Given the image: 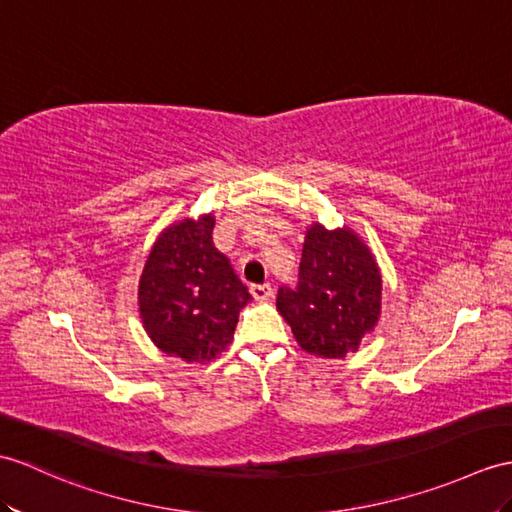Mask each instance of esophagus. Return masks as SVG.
Listing matches in <instances>:
<instances>
[{
  "label": "esophagus",
  "mask_w": 512,
  "mask_h": 512,
  "mask_svg": "<svg viewBox=\"0 0 512 512\" xmlns=\"http://www.w3.org/2000/svg\"><path fill=\"white\" fill-rule=\"evenodd\" d=\"M248 290H251V294H253V299H255V301H266L268 296L272 294V288H270L268 283H253L251 288H248Z\"/></svg>",
  "instance_id": "esophagus-1"
}]
</instances>
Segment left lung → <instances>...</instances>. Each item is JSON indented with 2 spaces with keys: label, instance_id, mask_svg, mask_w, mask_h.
<instances>
[{
  "label": "left lung",
  "instance_id": "1",
  "mask_svg": "<svg viewBox=\"0 0 512 512\" xmlns=\"http://www.w3.org/2000/svg\"><path fill=\"white\" fill-rule=\"evenodd\" d=\"M277 310L305 353L336 360L355 351L382 314V272L371 248L349 227L312 222L299 285L279 288Z\"/></svg>",
  "mask_w": 512,
  "mask_h": 512
}]
</instances>
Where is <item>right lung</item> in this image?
I'll return each mask as SVG.
<instances>
[{"label": "right lung", "mask_w": 512, "mask_h": 512, "mask_svg": "<svg viewBox=\"0 0 512 512\" xmlns=\"http://www.w3.org/2000/svg\"><path fill=\"white\" fill-rule=\"evenodd\" d=\"M213 224V213H202L165 227L139 277V316L148 338L187 364L216 360L251 301L229 259L213 246Z\"/></svg>", "instance_id": "right-lung-1"}]
</instances>
